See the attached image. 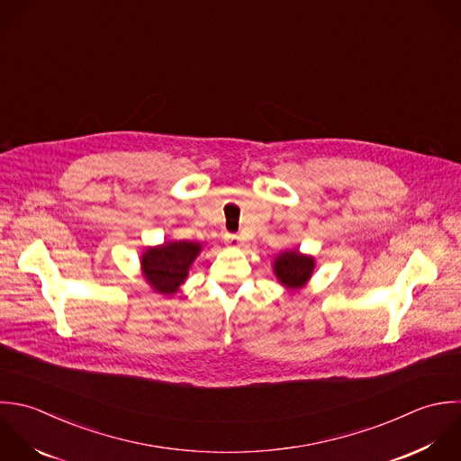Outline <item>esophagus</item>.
Wrapping results in <instances>:
<instances>
[{
  "label": "esophagus",
  "instance_id": "1",
  "mask_svg": "<svg viewBox=\"0 0 461 461\" xmlns=\"http://www.w3.org/2000/svg\"><path fill=\"white\" fill-rule=\"evenodd\" d=\"M224 242L228 248H240V237L233 233H224Z\"/></svg>",
  "mask_w": 461,
  "mask_h": 461
}]
</instances>
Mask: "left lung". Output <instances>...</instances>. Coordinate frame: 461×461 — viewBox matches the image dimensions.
Masks as SVG:
<instances>
[{
  "instance_id": "left-lung-1",
  "label": "left lung",
  "mask_w": 461,
  "mask_h": 461,
  "mask_svg": "<svg viewBox=\"0 0 461 461\" xmlns=\"http://www.w3.org/2000/svg\"><path fill=\"white\" fill-rule=\"evenodd\" d=\"M314 258L309 255H302L298 249L284 251L276 257L273 264V271L282 285L287 289H302L314 271Z\"/></svg>"
}]
</instances>
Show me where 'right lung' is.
<instances>
[{"label":"right lung","instance_id":"add662e5","mask_svg":"<svg viewBox=\"0 0 461 461\" xmlns=\"http://www.w3.org/2000/svg\"><path fill=\"white\" fill-rule=\"evenodd\" d=\"M203 246L190 240L165 242L141 255V271L150 287L165 296L177 293Z\"/></svg>","mask_w":461,"mask_h":461}]
</instances>
